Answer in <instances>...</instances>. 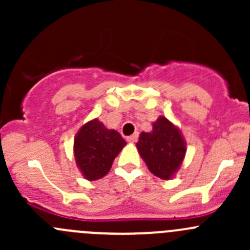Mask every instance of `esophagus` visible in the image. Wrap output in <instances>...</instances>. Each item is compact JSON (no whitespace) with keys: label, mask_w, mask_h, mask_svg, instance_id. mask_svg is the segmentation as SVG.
<instances>
[{"label":"esophagus","mask_w":250,"mask_h":250,"mask_svg":"<svg viewBox=\"0 0 250 250\" xmlns=\"http://www.w3.org/2000/svg\"><path fill=\"white\" fill-rule=\"evenodd\" d=\"M138 138H139V135H138V133H135V134H133V135H130V137H128L127 138V141L128 143H137V140H138Z\"/></svg>","instance_id":"1"}]
</instances>
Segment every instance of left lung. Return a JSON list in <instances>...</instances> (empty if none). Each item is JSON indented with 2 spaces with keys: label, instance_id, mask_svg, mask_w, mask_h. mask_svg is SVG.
Listing matches in <instances>:
<instances>
[{
  "label": "left lung",
  "instance_id": "left-lung-1",
  "mask_svg": "<svg viewBox=\"0 0 250 250\" xmlns=\"http://www.w3.org/2000/svg\"><path fill=\"white\" fill-rule=\"evenodd\" d=\"M137 148L153 175L169 180L185 158L186 143L180 129L168 118L160 116L152 123L151 132L141 133Z\"/></svg>",
  "mask_w": 250,
  "mask_h": 250
}]
</instances>
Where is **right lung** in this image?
I'll return each mask as SVG.
<instances>
[{"instance_id":"1","label":"right lung","mask_w":250,"mask_h":250,"mask_svg":"<svg viewBox=\"0 0 250 250\" xmlns=\"http://www.w3.org/2000/svg\"><path fill=\"white\" fill-rule=\"evenodd\" d=\"M125 144L120 133L107 129L98 118L83 125L75 137L74 155L84 179L93 181L106 175Z\"/></svg>"}]
</instances>
